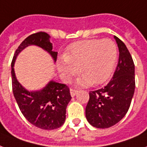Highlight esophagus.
I'll list each match as a JSON object with an SVG mask.
<instances>
[{"label": "esophagus", "instance_id": "esophagus-1", "mask_svg": "<svg viewBox=\"0 0 147 147\" xmlns=\"http://www.w3.org/2000/svg\"><path fill=\"white\" fill-rule=\"evenodd\" d=\"M77 93H78V91L76 90V89H73V88H71V89H70V94H71V96H72V97L76 96Z\"/></svg>", "mask_w": 147, "mask_h": 147}]
</instances>
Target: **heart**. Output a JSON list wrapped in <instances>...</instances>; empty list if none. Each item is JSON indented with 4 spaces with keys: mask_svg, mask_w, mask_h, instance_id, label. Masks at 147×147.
<instances>
[{
    "mask_svg": "<svg viewBox=\"0 0 147 147\" xmlns=\"http://www.w3.org/2000/svg\"><path fill=\"white\" fill-rule=\"evenodd\" d=\"M118 55L117 46L111 39H91L77 41L68 48L65 57L58 61V69L65 80L78 73V86L99 85L110 76Z\"/></svg>",
    "mask_w": 147,
    "mask_h": 147,
    "instance_id": "b5f03b06",
    "label": "heart"
}]
</instances>
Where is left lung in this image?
Segmentation results:
<instances>
[{"instance_id": "8db88e82", "label": "left lung", "mask_w": 147, "mask_h": 147, "mask_svg": "<svg viewBox=\"0 0 147 147\" xmlns=\"http://www.w3.org/2000/svg\"><path fill=\"white\" fill-rule=\"evenodd\" d=\"M119 56L116 71L104 88L90 91L86 116L92 126L106 129L116 125L125 116L135 91V65L126 45L114 36Z\"/></svg>"}]
</instances>
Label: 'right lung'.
<instances>
[{"mask_svg": "<svg viewBox=\"0 0 147 147\" xmlns=\"http://www.w3.org/2000/svg\"><path fill=\"white\" fill-rule=\"evenodd\" d=\"M50 36L45 32L32 34L17 49L11 62L13 94L20 110L32 125L42 129H55L65 120L66 108L71 100L70 90L65 84L50 81L39 91H28L17 80L14 65L17 56L29 45H37L48 51L56 61L58 52L52 51Z\"/></svg>", "mask_w": 147, "mask_h": 147, "instance_id": "right-lung-1", "label": "right lung"}]
</instances>
